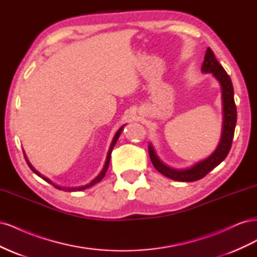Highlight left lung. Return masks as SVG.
Masks as SVG:
<instances>
[{"mask_svg":"<svg viewBox=\"0 0 257 257\" xmlns=\"http://www.w3.org/2000/svg\"><path fill=\"white\" fill-rule=\"evenodd\" d=\"M201 71L204 73H212L215 78L219 80L222 87V99H223V128L219 146L215 151L204 161L198 162L194 166L186 169H175L166 166L160 161L155 154L153 147L149 145V155L153 166L159 173L173 179L176 181L192 182L204 178L208 173L227 157L230 150L232 138H234L236 122H237V108L234 99V88L230 80V77L225 72L223 66L216 60L213 51L209 47L207 48L206 56L201 66Z\"/></svg>","mask_w":257,"mask_h":257,"instance_id":"1","label":"left lung"}]
</instances>
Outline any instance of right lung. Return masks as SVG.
<instances>
[{
	"instance_id": "1",
	"label": "right lung",
	"mask_w": 257,
	"mask_h": 257,
	"mask_svg": "<svg viewBox=\"0 0 257 257\" xmlns=\"http://www.w3.org/2000/svg\"><path fill=\"white\" fill-rule=\"evenodd\" d=\"M124 126V125H123ZM123 126H121L119 130H118V132H116L115 133V135H114V137H113V139H112V142H111V145H110V148H109V150H108V153H107V159H106V162H105V165H104V167H103V169H102V172L99 173V175L95 178V179H93V180L90 182V183H88V184H85V185H82V186H78V188H62V186H59V185H56V184H53L49 179H47L46 177H43L40 173L37 172V170H35L34 168H33V166L30 164L29 163V161H28V159H27V157L25 155V158H26V161H27V163H28V165H29V167L32 169V172L33 173H35L37 176H40V177H42L45 181H47L48 183H50V184H52L54 188L56 189H58V190H63V191H67V192H75V191H82V190H84V189H88V188H90V186H92V185H94L95 183H97V182H99L100 180H102V179L105 177V175H106V172H107V169H108V166H109V162H110V157H111V152H112V149H113V147H114V145H115V143H116V141H118V138H119V136H120V134H121V132L123 131Z\"/></svg>"
}]
</instances>
